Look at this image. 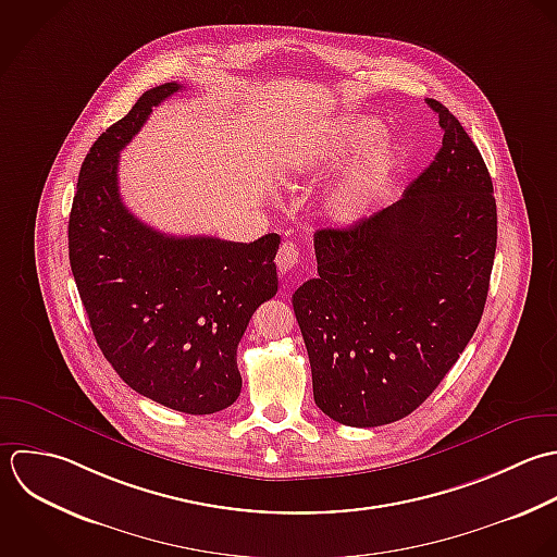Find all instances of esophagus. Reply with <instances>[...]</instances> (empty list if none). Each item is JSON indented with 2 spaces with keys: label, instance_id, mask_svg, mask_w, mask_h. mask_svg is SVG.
Returning <instances> with one entry per match:
<instances>
[{
  "label": "esophagus",
  "instance_id": "34e87169",
  "mask_svg": "<svg viewBox=\"0 0 557 557\" xmlns=\"http://www.w3.org/2000/svg\"><path fill=\"white\" fill-rule=\"evenodd\" d=\"M297 260H299V249H297V245L295 243H290V240H286L282 247H280V251H277V269H280V273L282 275H286L295 264H297Z\"/></svg>",
  "mask_w": 557,
  "mask_h": 557
}]
</instances>
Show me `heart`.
<instances>
[{
    "label": "heart",
    "mask_w": 557,
    "mask_h": 557,
    "mask_svg": "<svg viewBox=\"0 0 557 557\" xmlns=\"http://www.w3.org/2000/svg\"><path fill=\"white\" fill-rule=\"evenodd\" d=\"M384 127L371 116H345L327 127L301 136L284 156V171L293 177H314L341 166L351 156L364 151L382 136ZM401 149L382 140L364 153L323 197L325 214L354 225L382 203L401 169Z\"/></svg>",
    "instance_id": "obj_1"
}]
</instances>
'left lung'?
<instances>
[{"instance_id":"left-lung-1","label":"left lung","mask_w":557,"mask_h":557,"mask_svg":"<svg viewBox=\"0 0 557 557\" xmlns=\"http://www.w3.org/2000/svg\"><path fill=\"white\" fill-rule=\"evenodd\" d=\"M443 147L404 197L317 230L314 280L293 295L317 406L349 428L414 412L473 338L491 286L497 203L486 162L436 99Z\"/></svg>"}]
</instances>
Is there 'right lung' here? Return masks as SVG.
Listing matches in <instances>:
<instances>
[{
  "mask_svg": "<svg viewBox=\"0 0 557 557\" xmlns=\"http://www.w3.org/2000/svg\"><path fill=\"white\" fill-rule=\"evenodd\" d=\"M177 82L145 90L86 153L69 216V262L95 341L138 395L212 414L240 395L236 349L251 314L277 293L280 236L232 243L166 236L119 195V151Z\"/></svg>",
  "mask_w": 557,
  "mask_h": 557,
  "instance_id": "obj_1",
  "label": "right lung"
}]
</instances>
